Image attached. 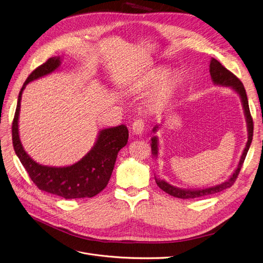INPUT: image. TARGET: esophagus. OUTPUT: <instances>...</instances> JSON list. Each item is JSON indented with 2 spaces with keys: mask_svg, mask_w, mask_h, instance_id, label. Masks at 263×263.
<instances>
[{
  "mask_svg": "<svg viewBox=\"0 0 263 263\" xmlns=\"http://www.w3.org/2000/svg\"><path fill=\"white\" fill-rule=\"evenodd\" d=\"M145 129V122L142 119H136L134 120L133 125H132V131L136 135H141L143 134Z\"/></svg>",
  "mask_w": 263,
  "mask_h": 263,
  "instance_id": "obj_1",
  "label": "esophagus"
}]
</instances>
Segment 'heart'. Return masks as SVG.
<instances>
[{"label": "heart", "mask_w": 263, "mask_h": 263, "mask_svg": "<svg viewBox=\"0 0 263 263\" xmlns=\"http://www.w3.org/2000/svg\"><path fill=\"white\" fill-rule=\"evenodd\" d=\"M167 75V69L156 68L155 71L147 76V78L142 83L143 91H151L159 85H160L159 89L156 90L150 103V109L154 112L161 111L167 106L173 95L176 94L181 83V77L179 74L174 73L169 76Z\"/></svg>", "instance_id": "b5f03b06"}]
</instances>
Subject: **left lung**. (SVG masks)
Wrapping results in <instances>:
<instances>
[{
	"label": "left lung",
	"mask_w": 263,
	"mask_h": 263,
	"mask_svg": "<svg viewBox=\"0 0 263 263\" xmlns=\"http://www.w3.org/2000/svg\"><path fill=\"white\" fill-rule=\"evenodd\" d=\"M209 73H211V77H212L214 84L221 85V86H230L232 90H234L240 96L244 115H246L247 124H248L247 125L248 126V142H247V145H246V147H244V150L240 157L239 164H238L237 168L234 170L230 179L226 180L225 182H223L221 184L216 185V186L201 188V189H184V188L172 186L171 184L167 183L165 180L157 179L155 177V182H156L157 186H159L165 192H167L168 195L179 198V199L202 198V197L211 196L214 194H218V192H220L224 189L230 188L235 183V181L238 177V174L241 170V167L243 165V162H244V160H246V156L250 149L251 143L253 141V131H254L253 118L251 116V112H250V108H249V100H248L247 92H246V89H244L242 82L215 58H212V60H211V64H209ZM159 128H160V125H156L152 130L153 133H156V131L159 130ZM151 151H152V155L154 157H157V154H159V138H157V136H153L151 138Z\"/></svg>",
	"instance_id": "obj_1"
}]
</instances>
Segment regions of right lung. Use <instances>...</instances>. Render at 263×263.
I'll list each match as a JSON object with an SVG mask.
<instances>
[{"label": "right lung", "instance_id": "right-lung-1", "mask_svg": "<svg viewBox=\"0 0 263 263\" xmlns=\"http://www.w3.org/2000/svg\"><path fill=\"white\" fill-rule=\"evenodd\" d=\"M60 65L61 57H51L34 69L24 82L17 97L12 121V145L29 178L40 190L64 199L92 198L108 185L117 154L128 143L129 131L125 125L100 130L93 148L77 163L64 167L37 163L26 153L20 141L19 115L25 86L33 80L55 72Z\"/></svg>", "mask_w": 263, "mask_h": 263}]
</instances>
